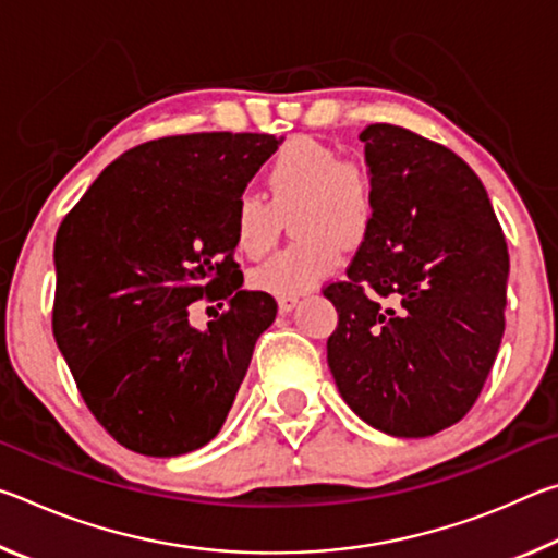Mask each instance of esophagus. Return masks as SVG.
I'll return each mask as SVG.
<instances>
[{
	"label": "esophagus",
	"instance_id": "1",
	"mask_svg": "<svg viewBox=\"0 0 558 558\" xmlns=\"http://www.w3.org/2000/svg\"><path fill=\"white\" fill-rule=\"evenodd\" d=\"M298 305V298L295 295H286V298H278V310L282 315H288V313H292V307Z\"/></svg>",
	"mask_w": 558,
	"mask_h": 558
}]
</instances>
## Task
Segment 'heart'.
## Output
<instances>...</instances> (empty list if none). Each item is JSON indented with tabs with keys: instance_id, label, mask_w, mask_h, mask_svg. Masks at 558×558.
<instances>
[{
	"instance_id": "1",
	"label": "heart",
	"mask_w": 558,
	"mask_h": 558,
	"mask_svg": "<svg viewBox=\"0 0 558 558\" xmlns=\"http://www.w3.org/2000/svg\"><path fill=\"white\" fill-rule=\"evenodd\" d=\"M266 186L270 202L258 194L235 199V245L245 256H263L280 235V211L298 206L295 231L302 239L253 268L251 286L278 298L300 295L339 268L344 243L369 233L376 214L372 174L323 140L298 135L270 159Z\"/></svg>"
}]
</instances>
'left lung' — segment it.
<instances>
[{
  "mask_svg": "<svg viewBox=\"0 0 558 558\" xmlns=\"http://www.w3.org/2000/svg\"><path fill=\"white\" fill-rule=\"evenodd\" d=\"M376 214L347 278L327 282L339 323L327 339L335 384L359 418L396 438L458 423L505 335L507 241L477 174L415 132H359Z\"/></svg>",
  "mask_w": 558,
  "mask_h": 558,
  "instance_id": "1",
  "label": "left lung"
}]
</instances>
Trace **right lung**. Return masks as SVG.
Segmentation results:
<instances>
[{"mask_svg":"<svg viewBox=\"0 0 558 558\" xmlns=\"http://www.w3.org/2000/svg\"><path fill=\"white\" fill-rule=\"evenodd\" d=\"M278 145L258 132L149 140L102 169L59 226L56 344L128 450L184 456L231 411L278 313L268 292L241 290L233 206ZM202 296L227 302L204 333L187 325Z\"/></svg>","mask_w":558,"mask_h":558,"instance_id":"obj_1","label":"right lung"}]
</instances>
